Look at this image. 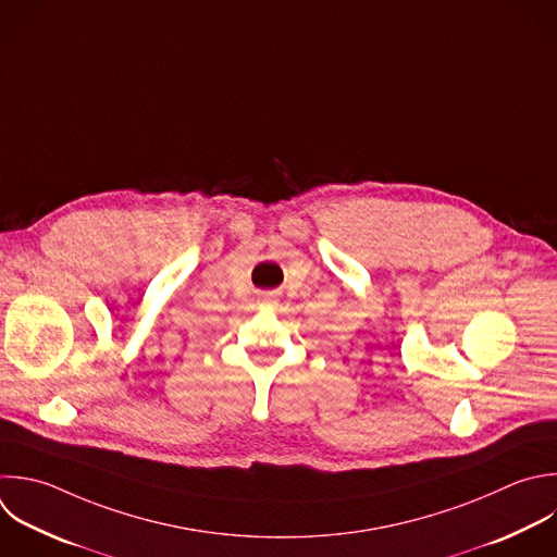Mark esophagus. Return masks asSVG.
I'll return each instance as SVG.
<instances>
[{"label":"esophagus","mask_w":557,"mask_h":557,"mask_svg":"<svg viewBox=\"0 0 557 557\" xmlns=\"http://www.w3.org/2000/svg\"><path fill=\"white\" fill-rule=\"evenodd\" d=\"M259 302H261V307H274V305H276V298H274L272 294H263V296L259 298Z\"/></svg>","instance_id":"1"}]
</instances>
